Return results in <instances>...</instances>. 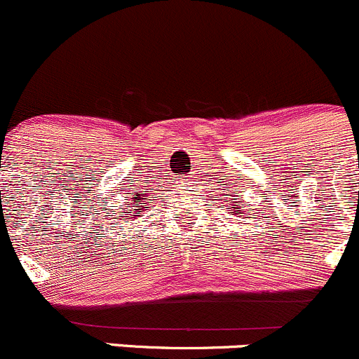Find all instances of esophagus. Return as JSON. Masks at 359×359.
Masks as SVG:
<instances>
[{"mask_svg":"<svg viewBox=\"0 0 359 359\" xmlns=\"http://www.w3.org/2000/svg\"><path fill=\"white\" fill-rule=\"evenodd\" d=\"M191 178H194V176H184V181H190Z\"/></svg>","mask_w":359,"mask_h":359,"instance_id":"34e87169","label":"esophagus"}]
</instances>
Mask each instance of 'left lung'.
Listing matches in <instances>:
<instances>
[{
	"label": "left lung",
	"instance_id": "8db88e82",
	"mask_svg": "<svg viewBox=\"0 0 359 359\" xmlns=\"http://www.w3.org/2000/svg\"><path fill=\"white\" fill-rule=\"evenodd\" d=\"M250 211H251V209H250Z\"/></svg>",
	"mask_w": 359,
	"mask_h": 359
}]
</instances>
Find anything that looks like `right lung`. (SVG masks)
Listing matches in <instances>:
<instances>
[{
  "label": "right lung",
  "instance_id": "right-lung-1",
  "mask_svg": "<svg viewBox=\"0 0 359 359\" xmlns=\"http://www.w3.org/2000/svg\"><path fill=\"white\" fill-rule=\"evenodd\" d=\"M143 197H144L143 194H136V195H134V197H133L134 202H129V204H127V212H130V215L123 216V219H127V222H129V219H133L134 216H140L141 215V211H137V209H130V208H134L133 204H140V202H143ZM127 201H129V198H127Z\"/></svg>",
  "mask_w": 359,
  "mask_h": 359
}]
</instances>
